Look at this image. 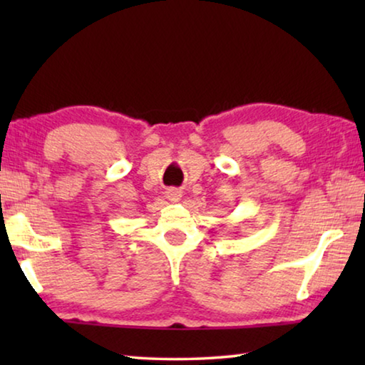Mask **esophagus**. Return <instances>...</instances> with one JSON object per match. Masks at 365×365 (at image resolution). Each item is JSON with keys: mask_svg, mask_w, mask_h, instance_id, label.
Instances as JSON below:
<instances>
[{"mask_svg": "<svg viewBox=\"0 0 365 365\" xmlns=\"http://www.w3.org/2000/svg\"><path fill=\"white\" fill-rule=\"evenodd\" d=\"M168 197H169L170 201L177 202V201L182 200V193H180V191H177V190H169L168 191Z\"/></svg>", "mask_w": 365, "mask_h": 365, "instance_id": "esophagus-1", "label": "esophagus"}]
</instances>
